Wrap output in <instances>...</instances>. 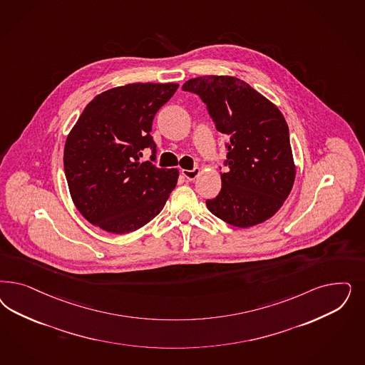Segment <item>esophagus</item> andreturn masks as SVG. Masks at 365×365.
Returning a JSON list of instances; mask_svg holds the SVG:
<instances>
[{
  "label": "esophagus",
  "instance_id": "34e87169",
  "mask_svg": "<svg viewBox=\"0 0 365 365\" xmlns=\"http://www.w3.org/2000/svg\"><path fill=\"white\" fill-rule=\"evenodd\" d=\"M199 173H200V169H199V168H195V169H192V170H187V169H182V170H181V175L185 177L187 180H189V181H193L196 177L199 176Z\"/></svg>",
  "mask_w": 365,
  "mask_h": 365
}]
</instances>
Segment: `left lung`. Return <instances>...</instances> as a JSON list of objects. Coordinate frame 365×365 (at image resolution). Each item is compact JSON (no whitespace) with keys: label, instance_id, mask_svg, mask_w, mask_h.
I'll list each match as a JSON object with an SVG mask.
<instances>
[{"label":"left lung","instance_id":"obj_1","mask_svg":"<svg viewBox=\"0 0 365 365\" xmlns=\"http://www.w3.org/2000/svg\"><path fill=\"white\" fill-rule=\"evenodd\" d=\"M199 95L216 129L227 135L222 190L205 201L225 223L247 228L282 207L293 188L289 128L278 107L232 76H200L182 86Z\"/></svg>","mask_w":365,"mask_h":365}]
</instances>
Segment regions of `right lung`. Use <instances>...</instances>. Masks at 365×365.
I'll return each instance as SVG.
<instances>
[{"mask_svg":"<svg viewBox=\"0 0 365 365\" xmlns=\"http://www.w3.org/2000/svg\"><path fill=\"white\" fill-rule=\"evenodd\" d=\"M178 88L175 83H134L107 90L86 106L64 146L71 197L83 216L113 234L149 223L169 199L177 169L157 168L150 135L157 111ZM153 152L150 162L141 153Z\"/></svg>","mask_w":365,"mask_h":365,"instance_id":"obj_1","label":"right lung"}]
</instances>
